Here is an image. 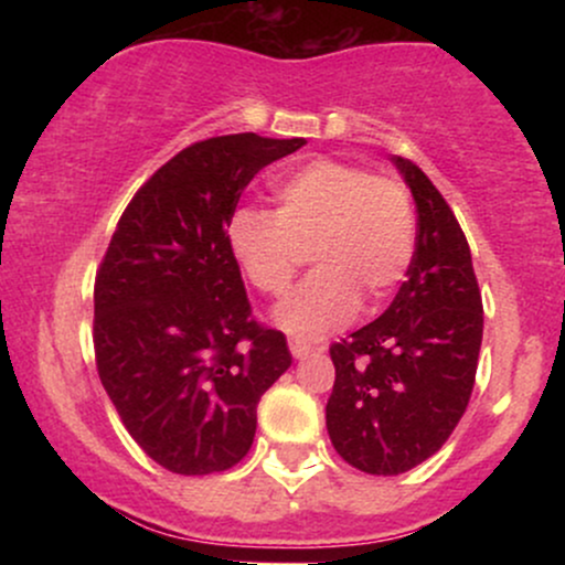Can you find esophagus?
<instances>
[{
  "mask_svg": "<svg viewBox=\"0 0 565 565\" xmlns=\"http://www.w3.org/2000/svg\"><path fill=\"white\" fill-rule=\"evenodd\" d=\"M289 350L295 359H308L313 353V345L308 340H300V337H289Z\"/></svg>",
  "mask_w": 565,
  "mask_h": 565,
  "instance_id": "esophagus-1",
  "label": "esophagus"
}]
</instances>
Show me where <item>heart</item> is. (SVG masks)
<instances>
[{
    "instance_id": "1",
    "label": "heart",
    "mask_w": 565,
    "mask_h": 565,
    "mask_svg": "<svg viewBox=\"0 0 565 565\" xmlns=\"http://www.w3.org/2000/svg\"><path fill=\"white\" fill-rule=\"evenodd\" d=\"M276 212H233L228 246L246 281L281 297L305 249L319 268L276 308L291 334L321 337L353 319L359 297L369 308L404 284L417 246V217L406 185L340 159H313L281 174Z\"/></svg>"
}]
</instances>
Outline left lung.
<instances>
[{"label":"left lung","mask_w":565,"mask_h":565,"mask_svg":"<svg viewBox=\"0 0 565 565\" xmlns=\"http://www.w3.org/2000/svg\"><path fill=\"white\" fill-rule=\"evenodd\" d=\"M417 204V246L391 308L332 342V446L369 476L430 459L468 408L483 340V302L468 238L414 161L395 157Z\"/></svg>","instance_id":"left-lung-1"}]
</instances>
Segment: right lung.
<instances>
[{
	"mask_svg": "<svg viewBox=\"0 0 565 565\" xmlns=\"http://www.w3.org/2000/svg\"><path fill=\"white\" fill-rule=\"evenodd\" d=\"M302 146L255 132L191 142L138 188L97 268V374L170 472L242 462L263 393L291 366L287 337L252 316L228 223L249 180Z\"/></svg>",
	"mask_w": 565,
	"mask_h": 565,
	"instance_id": "1",
	"label": "right lung"
}]
</instances>
